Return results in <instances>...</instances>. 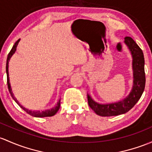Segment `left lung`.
<instances>
[{"instance_id": "left-lung-1", "label": "left lung", "mask_w": 152, "mask_h": 152, "mask_svg": "<svg viewBox=\"0 0 152 152\" xmlns=\"http://www.w3.org/2000/svg\"><path fill=\"white\" fill-rule=\"evenodd\" d=\"M124 44L130 49L132 57L133 85L132 90L128 96L122 100L107 104H100L97 103L90 95H87L89 107L99 116H111L125 114L136 104L144 91L146 76L143 51L130 37L124 38Z\"/></svg>"}]
</instances>
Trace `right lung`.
<instances>
[{
  "instance_id": "1",
  "label": "right lung",
  "mask_w": 152,
  "mask_h": 152,
  "mask_svg": "<svg viewBox=\"0 0 152 152\" xmlns=\"http://www.w3.org/2000/svg\"><path fill=\"white\" fill-rule=\"evenodd\" d=\"M20 39L17 40V41L15 42V44H14V45L13 46L12 49H11L10 52L9 53V55H8V57H7V60H6V74H7V84H8V88H9V92H10L11 95H12V98L14 99V101L16 102V103H17L19 105H20V108H22V109L24 110L25 111H26L27 113H28V114L31 115V116H35V117H47V116H54L56 113L58 111L59 108H60V100H59L58 102H57V105H55L54 108H51V109H49V110H45V111H31V110H29V109H27V108H25V107H23L22 105L20 104V103L18 102V100H17V98H16L15 97H14V94H13L12 91V88H11V85H10V82H9V61L10 60V58L12 57V56L14 55V52H16V49H17V45H18L19 42H20Z\"/></svg>"
}]
</instances>
